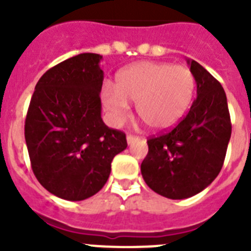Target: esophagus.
Listing matches in <instances>:
<instances>
[{
	"label": "esophagus",
	"instance_id": "obj_1",
	"mask_svg": "<svg viewBox=\"0 0 251 251\" xmlns=\"http://www.w3.org/2000/svg\"><path fill=\"white\" fill-rule=\"evenodd\" d=\"M138 138H139V137L133 136V134H128V136H127V142H128V145H132L133 142L138 141Z\"/></svg>",
	"mask_w": 251,
	"mask_h": 251
}]
</instances>
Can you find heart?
Listing matches in <instances>:
<instances>
[{
	"instance_id": "1",
	"label": "heart",
	"mask_w": 251,
	"mask_h": 251,
	"mask_svg": "<svg viewBox=\"0 0 251 251\" xmlns=\"http://www.w3.org/2000/svg\"><path fill=\"white\" fill-rule=\"evenodd\" d=\"M195 93L196 77L187 66L139 61L122 69L114 89H103L101 101L114 123L127 117L128 103H136L139 119L150 129L163 132L185 117Z\"/></svg>"
}]
</instances>
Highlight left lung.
Segmentation results:
<instances>
[{
	"mask_svg": "<svg viewBox=\"0 0 251 251\" xmlns=\"http://www.w3.org/2000/svg\"><path fill=\"white\" fill-rule=\"evenodd\" d=\"M197 98L176 127L147 139L141 165L151 190L172 200L199 194L220 174L231 137V121L221 84L195 60Z\"/></svg>",
	"mask_w": 251,
	"mask_h": 251,
	"instance_id": "obj_1",
	"label": "left lung"
}]
</instances>
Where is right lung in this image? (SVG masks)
Instances as JSON below:
<instances>
[{"instance_id": "right-lung-1", "label": "right lung", "mask_w": 251, "mask_h": 251, "mask_svg": "<svg viewBox=\"0 0 251 251\" xmlns=\"http://www.w3.org/2000/svg\"><path fill=\"white\" fill-rule=\"evenodd\" d=\"M99 54H79L40 77L28 105L25 139L32 172L43 187L69 201L100 191L126 134L101 119L104 73Z\"/></svg>"}]
</instances>
